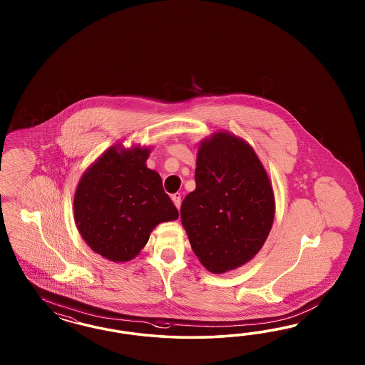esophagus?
I'll return each instance as SVG.
<instances>
[{
	"instance_id": "obj_1",
	"label": "esophagus",
	"mask_w": 365,
	"mask_h": 365,
	"mask_svg": "<svg viewBox=\"0 0 365 365\" xmlns=\"http://www.w3.org/2000/svg\"><path fill=\"white\" fill-rule=\"evenodd\" d=\"M182 195L179 194V192H175V194H173L171 195V199H173V202H174V205L177 206V209H179L180 207V202H182Z\"/></svg>"
}]
</instances>
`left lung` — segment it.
I'll use <instances>...</instances> for the list:
<instances>
[{
	"instance_id": "8db88e82",
	"label": "left lung",
	"mask_w": 365,
	"mask_h": 365,
	"mask_svg": "<svg viewBox=\"0 0 365 365\" xmlns=\"http://www.w3.org/2000/svg\"><path fill=\"white\" fill-rule=\"evenodd\" d=\"M195 183L180 207L194 253L215 274L245 265L264 246L276 210L255 150L232 133H212L199 145Z\"/></svg>"
}]
</instances>
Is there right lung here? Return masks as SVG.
<instances>
[{"instance_id":"obj_1","label":"right lung","mask_w":365,"mask_h":365,"mask_svg":"<svg viewBox=\"0 0 365 365\" xmlns=\"http://www.w3.org/2000/svg\"><path fill=\"white\" fill-rule=\"evenodd\" d=\"M148 155L145 147L112 145L87 168L75 192V222L83 240L113 262L131 261L156 225L179 217L162 178L145 165Z\"/></svg>"}]
</instances>
